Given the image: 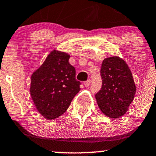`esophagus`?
<instances>
[{
    "label": "esophagus",
    "mask_w": 156,
    "mask_h": 156,
    "mask_svg": "<svg viewBox=\"0 0 156 156\" xmlns=\"http://www.w3.org/2000/svg\"><path fill=\"white\" fill-rule=\"evenodd\" d=\"M90 83H91V81H90V80H87V81H85V82H84V85L85 86V87H88V86L90 85Z\"/></svg>",
    "instance_id": "esophagus-1"
}]
</instances>
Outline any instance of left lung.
Wrapping results in <instances>:
<instances>
[{
	"label": "left lung",
	"mask_w": 156,
	"mask_h": 156,
	"mask_svg": "<svg viewBox=\"0 0 156 156\" xmlns=\"http://www.w3.org/2000/svg\"><path fill=\"white\" fill-rule=\"evenodd\" d=\"M101 88L96 94L98 107L110 118H121L136 93V86L127 63L119 57L105 58L101 69Z\"/></svg>",
	"instance_id": "8db88e82"
}]
</instances>
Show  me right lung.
<instances>
[{"label":"right lung","instance_id":"add662e5","mask_svg":"<svg viewBox=\"0 0 156 156\" xmlns=\"http://www.w3.org/2000/svg\"><path fill=\"white\" fill-rule=\"evenodd\" d=\"M70 55L53 50L30 79V96L44 118L54 120L63 115L80 90L76 70L69 63Z\"/></svg>","mask_w":156,"mask_h":156}]
</instances>
